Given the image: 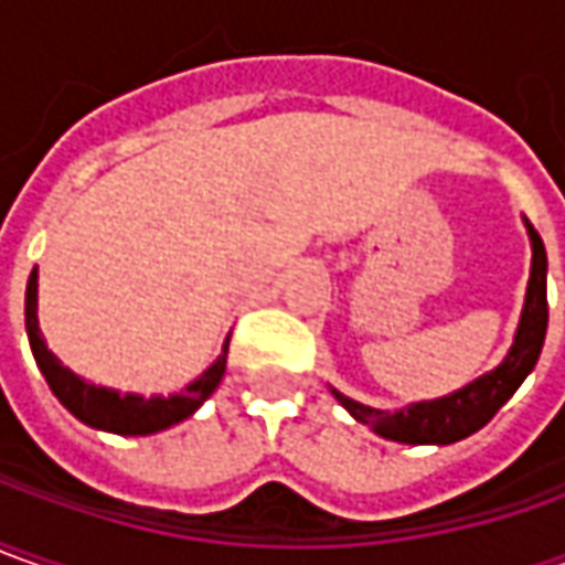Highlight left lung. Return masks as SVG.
Here are the masks:
<instances>
[{
  "label": "left lung",
  "mask_w": 565,
  "mask_h": 565,
  "mask_svg": "<svg viewBox=\"0 0 565 565\" xmlns=\"http://www.w3.org/2000/svg\"><path fill=\"white\" fill-rule=\"evenodd\" d=\"M525 227L532 237V275H529L522 319H519L507 360L500 362L494 372L481 375L447 397L409 403L397 413L356 403L331 387V394L350 416L369 425L381 438L399 440V444H454V440L476 435L478 428H484L497 416V409L513 397L515 387L535 369L544 334H547V253L532 222H525Z\"/></svg>",
  "instance_id": "1"
}]
</instances>
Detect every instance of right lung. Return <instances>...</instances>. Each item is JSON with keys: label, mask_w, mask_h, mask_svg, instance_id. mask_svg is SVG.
Instances as JSON below:
<instances>
[{"label": "right lung", "mask_w": 565, "mask_h": 565, "mask_svg": "<svg viewBox=\"0 0 565 565\" xmlns=\"http://www.w3.org/2000/svg\"><path fill=\"white\" fill-rule=\"evenodd\" d=\"M24 321H28V338L33 360L40 365L43 379L52 387V394L58 403L68 409L71 416L81 418L89 428L111 431V435H152L171 428L178 422L190 418L205 399L212 397V391L222 384L224 362H227V341L218 360L205 369L196 381H190L181 394L171 397H140V394H118L111 387L89 384L81 375H74L62 362L50 353V347L40 334V321H36V271L30 275L28 297H24Z\"/></svg>", "instance_id": "add662e5"}]
</instances>
